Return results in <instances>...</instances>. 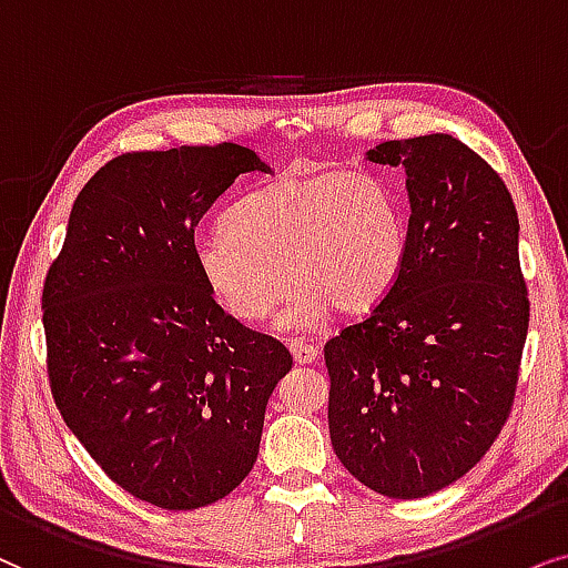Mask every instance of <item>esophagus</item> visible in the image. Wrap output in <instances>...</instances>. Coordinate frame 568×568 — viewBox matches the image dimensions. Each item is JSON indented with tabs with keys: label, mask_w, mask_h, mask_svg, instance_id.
I'll return each instance as SVG.
<instances>
[{
	"label": "esophagus",
	"mask_w": 568,
	"mask_h": 568,
	"mask_svg": "<svg viewBox=\"0 0 568 568\" xmlns=\"http://www.w3.org/2000/svg\"><path fill=\"white\" fill-rule=\"evenodd\" d=\"M288 347L298 366H308V363L320 361V351H316L314 345L304 343V339H288Z\"/></svg>",
	"instance_id": "esophagus-1"
}]
</instances>
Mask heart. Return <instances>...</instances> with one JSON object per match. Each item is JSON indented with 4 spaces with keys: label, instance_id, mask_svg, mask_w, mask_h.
<instances>
[{
    "label": "heart",
    "instance_id": "1",
    "mask_svg": "<svg viewBox=\"0 0 568 568\" xmlns=\"http://www.w3.org/2000/svg\"><path fill=\"white\" fill-rule=\"evenodd\" d=\"M407 225L372 173H283L233 202L223 229L196 239L194 262L213 298L256 324L293 280L283 329H316L332 308L366 314L405 267Z\"/></svg>",
    "mask_w": 568,
    "mask_h": 568
}]
</instances>
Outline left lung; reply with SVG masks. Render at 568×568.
<instances>
[{"label": "left lung", "instance_id": "8db88e82", "mask_svg": "<svg viewBox=\"0 0 568 568\" xmlns=\"http://www.w3.org/2000/svg\"><path fill=\"white\" fill-rule=\"evenodd\" d=\"M366 161L405 169L407 254L368 320L324 345L329 438L363 486L423 498L473 470L509 415L530 324L519 217L452 134L382 142Z\"/></svg>", "mask_w": 568, "mask_h": 568}]
</instances>
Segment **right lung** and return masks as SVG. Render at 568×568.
I'll return each mask as SVG.
<instances>
[{
	"label": "right lung",
	"mask_w": 568,
	"mask_h": 568,
	"mask_svg": "<svg viewBox=\"0 0 568 568\" xmlns=\"http://www.w3.org/2000/svg\"><path fill=\"white\" fill-rule=\"evenodd\" d=\"M248 171L267 165L233 142L113 158L74 200L43 285L64 423L113 483L161 509L215 504L252 473L293 368L283 343L215 304L194 262V225Z\"/></svg>",
	"instance_id": "right-lung-1"
}]
</instances>
